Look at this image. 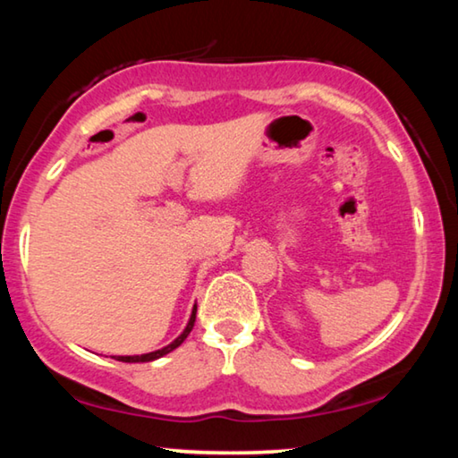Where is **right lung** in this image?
<instances>
[{"label":"right lung","instance_id":"right-lung-1","mask_svg":"<svg viewBox=\"0 0 458 458\" xmlns=\"http://www.w3.org/2000/svg\"><path fill=\"white\" fill-rule=\"evenodd\" d=\"M196 311H198V307L193 305L191 315H190V321H188V325H185V329L182 331V335L175 337L169 345L161 347V350H155V352H151V353H141V355H114V360H117V361H125V363H143V361H153V360L164 358V355H167L169 352H174L175 347H180V345L183 344V341H185V337L190 335V331L193 329V323H196Z\"/></svg>","mask_w":458,"mask_h":458}]
</instances>
